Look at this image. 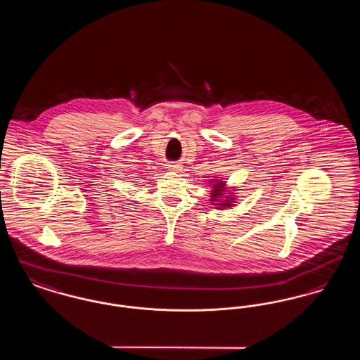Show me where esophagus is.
Returning <instances> with one entry per match:
<instances>
[{
  "instance_id": "esophagus-1",
  "label": "esophagus",
  "mask_w": 360,
  "mask_h": 360,
  "mask_svg": "<svg viewBox=\"0 0 360 360\" xmlns=\"http://www.w3.org/2000/svg\"><path fill=\"white\" fill-rule=\"evenodd\" d=\"M167 166H169V169H170V170H174V172H176V170H179V169H181V167H179L178 165H175V163H169Z\"/></svg>"
}]
</instances>
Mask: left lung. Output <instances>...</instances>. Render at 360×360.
Masks as SVG:
<instances>
[{
    "mask_svg": "<svg viewBox=\"0 0 360 360\" xmlns=\"http://www.w3.org/2000/svg\"><path fill=\"white\" fill-rule=\"evenodd\" d=\"M212 182V185H213V193H212V200L210 201H216V204L214 205L220 206V207H229L231 205H233L232 204V198L233 197H228L225 201H221L220 198L223 197V195H226L225 193H224V182L223 181H210Z\"/></svg>",
    "mask_w": 360,
    "mask_h": 360,
    "instance_id": "left-lung-1",
    "label": "left lung"
}]
</instances>
